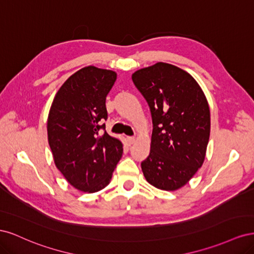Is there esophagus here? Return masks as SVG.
<instances>
[{"label":"esophagus","mask_w":254,"mask_h":254,"mask_svg":"<svg viewBox=\"0 0 254 254\" xmlns=\"http://www.w3.org/2000/svg\"><path fill=\"white\" fill-rule=\"evenodd\" d=\"M127 142H128L129 145L133 144V143L135 142V137H134V136H128V137H127Z\"/></svg>","instance_id":"esophagus-1"}]
</instances>
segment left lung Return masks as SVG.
I'll return each instance as SVG.
<instances>
[{
	"instance_id": "1",
	"label": "left lung",
	"mask_w": 254,
	"mask_h": 254,
	"mask_svg": "<svg viewBox=\"0 0 254 254\" xmlns=\"http://www.w3.org/2000/svg\"><path fill=\"white\" fill-rule=\"evenodd\" d=\"M152 120L150 152L141 163L151 186L178 190L200 168L210 137V109L191 76L170 64L158 63L132 75Z\"/></svg>"
}]
</instances>
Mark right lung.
Listing matches in <instances>:
<instances>
[{"label":"right lung","instance_id":"right-lung-1","mask_svg":"<svg viewBox=\"0 0 254 254\" xmlns=\"http://www.w3.org/2000/svg\"><path fill=\"white\" fill-rule=\"evenodd\" d=\"M117 73L83 67L68 78L54 98L48 121L54 161L67 182L94 193L110 183L123 155V144L106 131V96Z\"/></svg>","mask_w":254,"mask_h":254}]
</instances>
